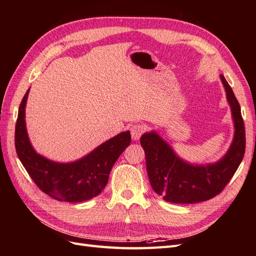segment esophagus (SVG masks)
<instances>
[{
  "label": "esophagus",
  "mask_w": 256,
  "mask_h": 256,
  "mask_svg": "<svg viewBox=\"0 0 256 256\" xmlns=\"http://www.w3.org/2000/svg\"><path fill=\"white\" fill-rule=\"evenodd\" d=\"M145 126H142V124H134L130 128V135H132V138L134 140H138L140 138V136L145 133Z\"/></svg>",
  "instance_id": "1"
}]
</instances>
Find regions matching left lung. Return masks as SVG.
Wrapping results in <instances>:
<instances>
[{
  "instance_id": "left-lung-1",
  "label": "left lung",
  "mask_w": 256,
  "mask_h": 256,
  "mask_svg": "<svg viewBox=\"0 0 256 256\" xmlns=\"http://www.w3.org/2000/svg\"><path fill=\"white\" fill-rule=\"evenodd\" d=\"M220 80L230 104L234 136L230 148L213 164L194 166L182 160L156 132L145 133L140 145L145 150L150 185L168 202L196 203L214 198L226 187L237 171L246 152V130L240 104L224 76Z\"/></svg>"
}]
</instances>
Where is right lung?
Here are the masks:
<instances>
[{
  "label": "right lung",
  "instance_id": "add662e5",
  "mask_svg": "<svg viewBox=\"0 0 256 256\" xmlns=\"http://www.w3.org/2000/svg\"><path fill=\"white\" fill-rule=\"evenodd\" d=\"M29 90L18 110L15 147L18 158L36 186L58 201L82 202L100 194L108 182L109 173L120 154L130 144V134L122 132L104 142L84 158L70 162L50 161L31 146L24 121Z\"/></svg>",
  "mask_w": 256,
  "mask_h": 256
}]
</instances>
